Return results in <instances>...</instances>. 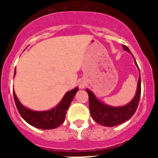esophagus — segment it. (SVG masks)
<instances>
[{
    "label": "esophagus",
    "instance_id": "obj_1",
    "mask_svg": "<svg viewBox=\"0 0 158 158\" xmlns=\"http://www.w3.org/2000/svg\"><path fill=\"white\" fill-rule=\"evenodd\" d=\"M86 83H79V88H83V87H85Z\"/></svg>",
    "mask_w": 158,
    "mask_h": 158
}]
</instances>
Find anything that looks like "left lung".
<instances>
[{
	"mask_svg": "<svg viewBox=\"0 0 158 158\" xmlns=\"http://www.w3.org/2000/svg\"><path fill=\"white\" fill-rule=\"evenodd\" d=\"M123 48L125 51L131 53L129 49L126 46L123 45ZM135 63L137 66L136 60ZM138 67V66H137ZM88 96H89V108L91 112V117L97 122L98 124L104 125L106 127H113L122 124L123 122L129 120L133 114L136 112V108L138 107L139 100L140 97V91H141V86H140V75L139 76L138 82H137V89L134 98L128 103L127 105L122 107H112L99 101L92 91L86 89Z\"/></svg>",
	"mask_w": 158,
	"mask_h": 158,
	"instance_id": "1",
	"label": "left lung"
}]
</instances>
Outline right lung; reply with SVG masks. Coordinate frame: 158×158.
Listing matches in <instances>:
<instances>
[{"label":"right lung","instance_id":"add662e5","mask_svg":"<svg viewBox=\"0 0 158 158\" xmlns=\"http://www.w3.org/2000/svg\"><path fill=\"white\" fill-rule=\"evenodd\" d=\"M15 73L14 71V75ZM78 89H79L78 87H75V89L67 91L60 103L55 108L49 111H42V112L32 111L24 107L18 100L14 91H13V92H14V101L18 112L28 124L41 129H53L58 128L64 122L67 110L68 109L72 99L75 97Z\"/></svg>","mask_w":158,"mask_h":158}]
</instances>
